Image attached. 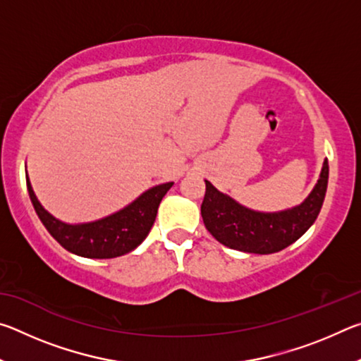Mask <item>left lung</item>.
Instances as JSON below:
<instances>
[{
    "label": "left lung",
    "mask_w": 361,
    "mask_h": 361,
    "mask_svg": "<svg viewBox=\"0 0 361 361\" xmlns=\"http://www.w3.org/2000/svg\"><path fill=\"white\" fill-rule=\"evenodd\" d=\"M328 161L319 180L301 204L280 212H258L242 205L205 180L200 213L207 231L232 250L271 255L296 242L319 216L328 188Z\"/></svg>",
    "instance_id": "left-lung-1"
}]
</instances>
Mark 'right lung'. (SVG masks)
Here are the masks:
<instances>
[{
  "mask_svg": "<svg viewBox=\"0 0 361 361\" xmlns=\"http://www.w3.org/2000/svg\"><path fill=\"white\" fill-rule=\"evenodd\" d=\"M25 178L36 215L39 216L49 234L70 253L97 259L118 258L135 250L149 234L159 204L173 186V181L152 186L140 194L133 202L111 215L95 221L71 224L51 215L36 197L27 172Z\"/></svg>",
  "mask_w": 361,
  "mask_h": 361,
  "instance_id": "add662e5",
  "label": "right lung"
}]
</instances>
